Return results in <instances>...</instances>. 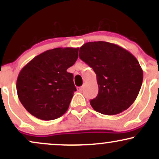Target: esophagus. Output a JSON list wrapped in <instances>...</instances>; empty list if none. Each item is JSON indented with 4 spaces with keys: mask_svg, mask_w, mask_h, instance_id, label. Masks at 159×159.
I'll return each mask as SVG.
<instances>
[{
    "mask_svg": "<svg viewBox=\"0 0 159 159\" xmlns=\"http://www.w3.org/2000/svg\"><path fill=\"white\" fill-rule=\"evenodd\" d=\"M84 90V87H78V92H82V90Z\"/></svg>",
    "mask_w": 159,
    "mask_h": 159,
    "instance_id": "obj_1",
    "label": "esophagus"
}]
</instances>
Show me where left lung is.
Wrapping results in <instances>:
<instances>
[{
	"instance_id": "8db88e82",
	"label": "left lung",
	"mask_w": 159,
	"mask_h": 159,
	"mask_svg": "<svg viewBox=\"0 0 159 159\" xmlns=\"http://www.w3.org/2000/svg\"><path fill=\"white\" fill-rule=\"evenodd\" d=\"M80 58L94 70L98 93L90 105L95 111L115 115L135 101L143 82V69L132 53L107 42L86 43L80 48Z\"/></svg>"
}]
</instances>
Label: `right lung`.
I'll return each instance as SVG.
<instances>
[{"instance_id":"obj_1","label":"right lung","mask_w":159,"mask_h":159,"mask_svg":"<svg viewBox=\"0 0 159 159\" xmlns=\"http://www.w3.org/2000/svg\"><path fill=\"white\" fill-rule=\"evenodd\" d=\"M78 49L67 47L45 51L20 71L16 81L18 96L33 116L52 120L68 110L76 88L73 75L67 69L77 61Z\"/></svg>"}]
</instances>
